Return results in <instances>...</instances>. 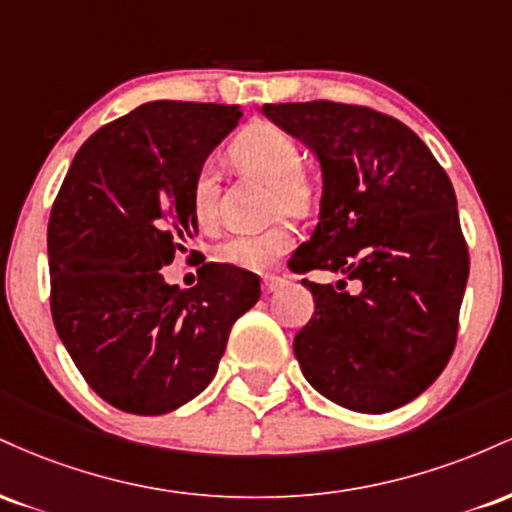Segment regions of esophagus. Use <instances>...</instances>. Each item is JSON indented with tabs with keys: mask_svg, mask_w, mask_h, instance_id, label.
Segmentation results:
<instances>
[{
	"mask_svg": "<svg viewBox=\"0 0 512 512\" xmlns=\"http://www.w3.org/2000/svg\"><path fill=\"white\" fill-rule=\"evenodd\" d=\"M284 284V276L279 274H264L262 276V293L264 296H269V293H274L279 286Z\"/></svg>",
	"mask_w": 512,
	"mask_h": 512,
	"instance_id": "1",
	"label": "esophagus"
}]
</instances>
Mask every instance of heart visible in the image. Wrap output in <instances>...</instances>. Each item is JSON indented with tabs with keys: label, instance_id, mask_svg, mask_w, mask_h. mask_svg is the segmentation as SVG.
Segmentation results:
<instances>
[{
	"label": "heart",
	"instance_id": "b5f03b06",
	"mask_svg": "<svg viewBox=\"0 0 512 512\" xmlns=\"http://www.w3.org/2000/svg\"><path fill=\"white\" fill-rule=\"evenodd\" d=\"M231 158L238 168L248 170L274 190V214H303L313 202V185L298 173L301 151L286 132L279 127L257 122L245 127L233 139ZM192 219L199 228H211L216 221V170L204 163L192 180L190 195ZM293 228L289 223H276L269 231L257 236H233L214 248V260L245 272H264L293 248Z\"/></svg>",
	"mask_w": 512,
	"mask_h": 512
}]
</instances>
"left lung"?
<instances>
[{"instance_id": "left-lung-1", "label": "left lung", "mask_w": 512, "mask_h": 512, "mask_svg": "<svg viewBox=\"0 0 512 512\" xmlns=\"http://www.w3.org/2000/svg\"><path fill=\"white\" fill-rule=\"evenodd\" d=\"M262 113L301 139L322 170L317 226L289 267L361 281L351 296L303 279L315 301L293 339L305 380L363 414L402 407L455 349L469 255L452 182L390 115L330 101L264 105Z\"/></svg>"}]
</instances>
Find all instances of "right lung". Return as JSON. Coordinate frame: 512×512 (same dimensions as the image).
I'll list each match as a JSON object with an SVG mask.
<instances>
[{
  "instance_id": "add662e5",
  "label": "right lung",
  "mask_w": 512,
  "mask_h": 512,
  "mask_svg": "<svg viewBox=\"0 0 512 512\" xmlns=\"http://www.w3.org/2000/svg\"><path fill=\"white\" fill-rule=\"evenodd\" d=\"M240 117L236 105H139L81 146L55 199V330L86 383L127 414H168L197 397L233 322L260 298L257 276L226 264H204L187 291L161 274L197 233V170Z\"/></svg>"
}]
</instances>
